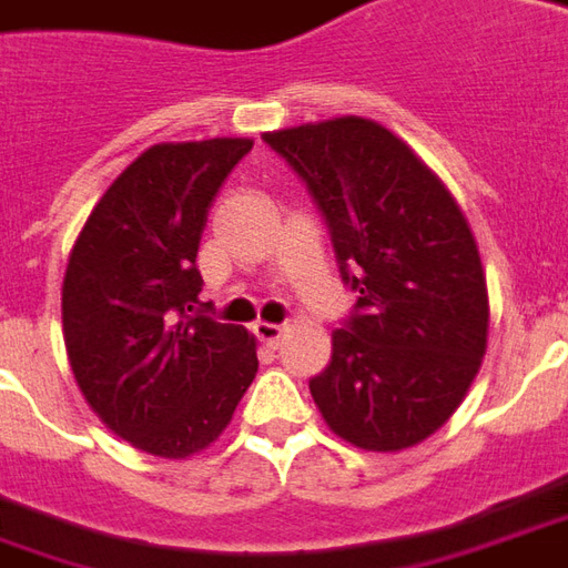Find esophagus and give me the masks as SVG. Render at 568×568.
I'll list each match as a JSON object with an SVG mask.
<instances>
[{
    "label": "esophagus",
    "mask_w": 568,
    "mask_h": 568,
    "mask_svg": "<svg viewBox=\"0 0 568 568\" xmlns=\"http://www.w3.org/2000/svg\"><path fill=\"white\" fill-rule=\"evenodd\" d=\"M253 334L260 336V343H265L268 349H277V346H281V339H284V327H281V324L256 322L253 324Z\"/></svg>",
    "instance_id": "esophagus-1"
}]
</instances>
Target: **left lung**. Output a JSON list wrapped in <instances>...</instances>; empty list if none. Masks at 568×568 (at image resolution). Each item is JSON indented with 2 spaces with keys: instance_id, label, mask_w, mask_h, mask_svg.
<instances>
[{
  "instance_id": "1",
  "label": "left lung",
  "mask_w": 568,
  "mask_h": 568,
  "mask_svg": "<svg viewBox=\"0 0 568 568\" xmlns=\"http://www.w3.org/2000/svg\"><path fill=\"white\" fill-rule=\"evenodd\" d=\"M262 142L312 194L339 277L358 293L308 381L324 420L365 452L433 436L483 365L488 293L455 197L389 129L362 116L281 129Z\"/></svg>"
}]
</instances>
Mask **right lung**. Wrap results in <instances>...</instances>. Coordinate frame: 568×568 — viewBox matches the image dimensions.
Listing matches in <instances>:
<instances>
[{"label": "right lung", "instance_id": "right-lung-1", "mask_svg": "<svg viewBox=\"0 0 568 568\" xmlns=\"http://www.w3.org/2000/svg\"><path fill=\"white\" fill-rule=\"evenodd\" d=\"M250 148H148L104 191L70 253L61 315L73 377L98 417L148 455L206 448L260 367L244 327L194 308L206 213Z\"/></svg>", "mask_w": 568, "mask_h": 568}]
</instances>
